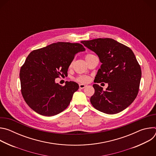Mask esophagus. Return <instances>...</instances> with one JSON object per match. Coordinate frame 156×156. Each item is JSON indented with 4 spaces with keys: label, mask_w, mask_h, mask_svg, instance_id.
Listing matches in <instances>:
<instances>
[{
    "label": "esophagus",
    "mask_w": 156,
    "mask_h": 156,
    "mask_svg": "<svg viewBox=\"0 0 156 156\" xmlns=\"http://www.w3.org/2000/svg\"><path fill=\"white\" fill-rule=\"evenodd\" d=\"M86 86V84H79V87H80V89H83V88H84Z\"/></svg>",
    "instance_id": "obj_1"
}]
</instances>
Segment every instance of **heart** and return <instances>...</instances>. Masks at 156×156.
Masks as SVG:
<instances>
[{
	"mask_svg": "<svg viewBox=\"0 0 156 156\" xmlns=\"http://www.w3.org/2000/svg\"><path fill=\"white\" fill-rule=\"evenodd\" d=\"M95 55H94L93 54H86L85 55V59L87 61H88L90 59H91V58H93V57H94ZM75 80L79 83H87L88 81H90V78L88 76L86 75H80L79 76H78L77 78H76Z\"/></svg>",
	"mask_w": 156,
	"mask_h": 156,
	"instance_id": "1",
	"label": "heart"
}]
</instances>
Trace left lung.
Segmentation results:
<instances>
[{
  "label": "left lung",
  "mask_w": 156,
  "mask_h": 156,
  "mask_svg": "<svg viewBox=\"0 0 156 156\" xmlns=\"http://www.w3.org/2000/svg\"><path fill=\"white\" fill-rule=\"evenodd\" d=\"M94 52L102 63L94 83H108L105 91L94 84L91 97L93 106L107 114H115L127 108L136 98L141 78V66L128 47L110 38L81 42Z\"/></svg>",
  "instance_id": "8db88e82"
}]
</instances>
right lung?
Returning <instances> with one entry per match:
<instances>
[{"mask_svg": "<svg viewBox=\"0 0 156 156\" xmlns=\"http://www.w3.org/2000/svg\"><path fill=\"white\" fill-rule=\"evenodd\" d=\"M85 48L80 43L58 42L33 51L20 72L21 91L29 107L37 114L51 117L69 106L78 84L66 81L62 86L55 80L67 76L75 55Z\"/></svg>", "mask_w": 156, "mask_h": 156, "instance_id": "right-lung-1", "label": "right lung"}]
</instances>
